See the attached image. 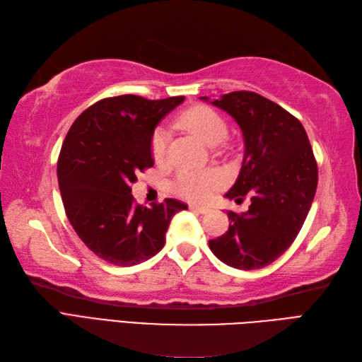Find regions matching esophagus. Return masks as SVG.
<instances>
[{
    "label": "esophagus",
    "mask_w": 362,
    "mask_h": 362,
    "mask_svg": "<svg viewBox=\"0 0 362 362\" xmlns=\"http://www.w3.org/2000/svg\"><path fill=\"white\" fill-rule=\"evenodd\" d=\"M189 209H190V211H194V212H198V214H207V212H209V207H206V206L190 204V206H189Z\"/></svg>",
    "instance_id": "obj_1"
}]
</instances>
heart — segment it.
Instances as JSON below:
<instances>
[{
    "instance_id": "b5f03b06",
    "label": "heart",
    "mask_w": 362,
    "mask_h": 362,
    "mask_svg": "<svg viewBox=\"0 0 362 362\" xmlns=\"http://www.w3.org/2000/svg\"><path fill=\"white\" fill-rule=\"evenodd\" d=\"M180 124L197 133L207 146H216L228 134V125L224 119L209 107L190 108L181 116ZM168 139L170 134L165 128H158L151 136L150 150L155 163L160 164L165 160ZM223 182L224 176L216 170H182L175 181V190L176 194L192 202H204L214 190L223 186Z\"/></svg>"
}]
</instances>
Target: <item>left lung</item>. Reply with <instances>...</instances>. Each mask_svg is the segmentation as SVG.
Returning a JSON list of instances; mask_svg holds the SVG:
<instances>
[{
	"label": "left lung",
	"mask_w": 362,
	"mask_h": 362,
	"mask_svg": "<svg viewBox=\"0 0 362 362\" xmlns=\"http://www.w3.org/2000/svg\"><path fill=\"white\" fill-rule=\"evenodd\" d=\"M211 103L234 117L245 141L238 178L224 197L235 203L249 197L251 206L228 212V232L209 240V247L232 268H264L302 229L317 187L316 159L299 119L263 95L234 91Z\"/></svg>",
	"instance_id": "1"
}]
</instances>
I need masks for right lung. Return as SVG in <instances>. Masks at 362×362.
<instances>
[{
  "label": "right lung",
  "mask_w": 362,
  "mask_h": 362,
  "mask_svg": "<svg viewBox=\"0 0 362 362\" xmlns=\"http://www.w3.org/2000/svg\"><path fill=\"white\" fill-rule=\"evenodd\" d=\"M182 100L107 98L71 125L57 163L60 194L71 226L102 260L116 267L148 260L164 247L173 215L187 209L173 198L144 207L132 195L136 175L155 164L156 125Z\"/></svg>",
  "instance_id": "add662e5"
}]
</instances>
